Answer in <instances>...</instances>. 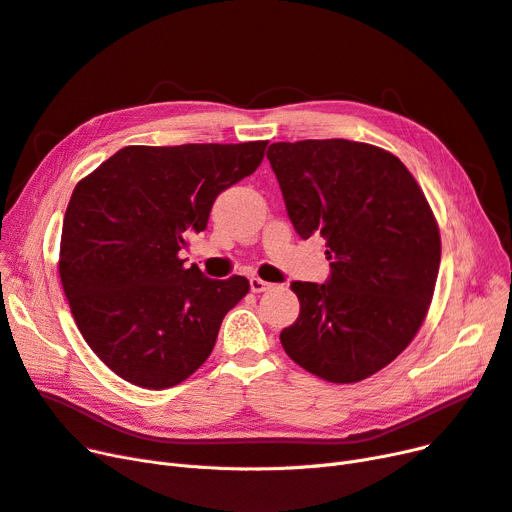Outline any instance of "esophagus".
<instances>
[{"label":"esophagus","mask_w":512,"mask_h":512,"mask_svg":"<svg viewBox=\"0 0 512 512\" xmlns=\"http://www.w3.org/2000/svg\"><path fill=\"white\" fill-rule=\"evenodd\" d=\"M269 288H271V283H269V281H264V279H260V277H252V279H250V290H252L254 294L267 292Z\"/></svg>","instance_id":"34e87169"}]
</instances>
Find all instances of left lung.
<instances>
[{
	"instance_id": "obj_1",
	"label": "left lung",
	"mask_w": 512,
	"mask_h": 512,
	"mask_svg": "<svg viewBox=\"0 0 512 512\" xmlns=\"http://www.w3.org/2000/svg\"><path fill=\"white\" fill-rule=\"evenodd\" d=\"M267 157L296 233L321 235L332 269L325 283H292L300 315L281 332L283 349L327 382L370 378L407 349L431 306L435 214L401 159L367 142H273Z\"/></svg>"
}]
</instances>
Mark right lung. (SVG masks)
I'll use <instances>...</instances> for the list:
<instances>
[{
    "label": "right lung",
    "mask_w": 512,
    "mask_h": 512,
    "mask_svg": "<svg viewBox=\"0 0 512 512\" xmlns=\"http://www.w3.org/2000/svg\"><path fill=\"white\" fill-rule=\"evenodd\" d=\"M264 149L267 140L132 145L77 182L60 237V283L81 336L119 378L161 391L210 357L250 281L208 279L178 254L208 227L214 199L260 166Z\"/></svg>",
    "instance_id": "obj_1"
}]
</instances>
